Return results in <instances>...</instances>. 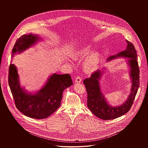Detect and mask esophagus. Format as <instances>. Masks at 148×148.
Returning <instances> with one entry per match:
<instances>
[{"label":"esophagus","mask_w":148,"mask_h":148,"mask_svg":"<svg viewBox=\"0 0 148 148\" xmlns=\"http://www.w3.org/2000/svg\"><path fill=\"white\" fill-rule=\"evenodd\" d=\"M81 82H82V79L80 77L77 76V77L75 78V83H81Z\"/></svg>","instance_id":"1"}]
</instances>
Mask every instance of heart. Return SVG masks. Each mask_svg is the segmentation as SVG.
Returning <instances> with one entry per match:
<instances>
[{
	"instance_id": "obj_1",
	"label": "heart",
	"mask_w": 148,
	"mask_h": 148,
	"mask_svg": "<svg viewBox=\"0 0 148 148\" xmlns=\"http://www.w3.org/2000/svg\"><path fill=\"white\" fill-rule=\"evenodd\" d=\"M92 49L90 45H85L80 48L74 51L72 56L74 58H83L87 56ZM99 60V54L97 51L92 52L85 60L83 65L87 69H92L95 68L98 65Z\"/></svg>"
}]
</instances>
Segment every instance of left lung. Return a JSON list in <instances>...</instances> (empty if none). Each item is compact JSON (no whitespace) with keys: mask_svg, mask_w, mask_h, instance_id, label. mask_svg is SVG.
Returning <instances> with one entry per match:
<instances>
[{"mask_svg":"<svg viewBox=\"0 0 148 148\" xmlns=\"http://www.w3.org/2000/svg\"><path fill=\"white\" fill-rule=\"evenodd\" d=\"M127 48L117 54L109 56L107 62L119 58H127V63L129 68V76L132 82L130 92L124 102L119 106H113L106 100L101 91L99 80L104 73L106 68L94 71L89 78L85 79L83 83L87 94V106L96 116L107 120L119 118L127 113L133 105L135 97L139 86V70L137 61L136 51L132 43L127 41Z\"/></svg>","mask_w":148,"mask_h":148,"instance_id":"left-lung-1","label":"left lung"}]
</instances>
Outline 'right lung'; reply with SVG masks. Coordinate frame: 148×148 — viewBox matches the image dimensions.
Listing matches in <instances>:
<instances>
[{
    "instance_id": "1",
    "label": "right lung",
    "mask_w": 148,
    "mask_h": 148,
    "mask_svg": "<svg viewBox=\"0 0 148 148\" xmlns=\"http://www.w3.org/2000/svg\"><path fill=\"white\" fill-rule=\"evenodd\" d=\"M42 39L37 34L29 33L20 37L12 49V56L32 47ZM8 83L16 108L31 118L42 119L49 116L60 106L63 91L73 84L68 74H52L37 92H28L21 86L18 70L14 64L9 66Z\"/></svg>"
}]
</instances>
